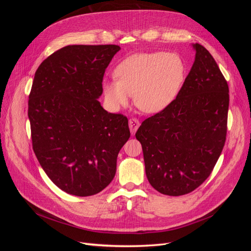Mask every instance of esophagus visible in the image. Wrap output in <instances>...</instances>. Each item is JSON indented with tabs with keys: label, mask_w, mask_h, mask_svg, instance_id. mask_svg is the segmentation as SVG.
<instances>
[{
	"label": "esophagus",
	"mask_w": 251,
	"mask_h": 251,
	"mask_svg": "<svg viewBox=\"0 0 251 251\" xmlns=\"http://www.w3.org/2000/svg\"><path fill=\"white\" fill-rule=\"evenodd\" d=\"M140 124H139V120L136 119V118H131L128 120V126H130V130L132 134H135L136 131L138 130Z\"/></svg>",
	"instance_id": "34e87169"
}]
</instances>
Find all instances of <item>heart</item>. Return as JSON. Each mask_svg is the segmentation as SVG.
Segmentation results:
<instances>
[{"mask_svg": "<svg viewBox=\"0 0 251 251\" xmlns=\"http://www.w3.org/2000/svg\"><path fill=\"white\" fill-rule=\"evenodd\" d=\"M118 78L104 79L102 92L111 110L126 105L134 95L137 108L156 114L176 98L185 77V65L177 54L162 51L137 53L116 68Z\"/></svg>", "mask_w": 251, "mask_h": 251, "instance_id": "heart-1", "label": "heart"}]
</instances>
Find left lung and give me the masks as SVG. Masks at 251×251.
Segmentation results:
<instances>
[{
    "mask_svg": "<svg viewBox=\"0 0 251 251\" xmlns=\"http://www.w3.org/2000/svg\"><path fill=\"white\" fill-rule=\"evenodd\" d=\"M193 48L195 62L176 100L144 120L135 135L150 184L168 196L200 186L226 140L228 85L210 53L200 44Z\"/></svg>",
    "mask_w": 251,
    "mask_h": 251,
    "instance_id": "1",
    "label": "left lung"
}]
</instances>
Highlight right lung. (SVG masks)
<instances>
[{
	"instance_id": "1",
	"label": "right lung",
	"mask_w": 251,
	"mask_h": 251,
	"mask_svg": "<svg viewBox=\"0 0 251 251\" xmlns=\"http://www.w3.org/2000/svg\"><path fill=\"white\" fill-rule=\"evenodd\" d=\"M117 45H71L37 68L28 101L34 154L57 187L78 197L101 192L130 138L127 118L97 100Z\"/></svg>"
}]
</instances>
